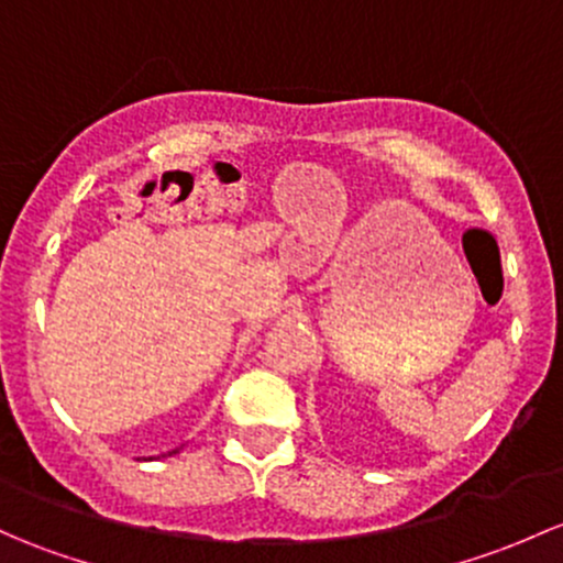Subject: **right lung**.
Listing matches in <instances>:
<instances>
[{"label":"right lung","instance_id":"add662e5","mask_svg":"<svg viewBox=\"0 0 563 563\" xmlns=\"http://www.w3.org/2000/svg\"><path fill=\"white\" fill-rule=\"evenodd\" d=\"M173 453H177V451H173Z\"/></svg>","mask_w":563,"mask_h":563}]
</instances>
